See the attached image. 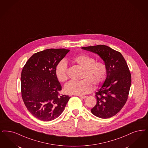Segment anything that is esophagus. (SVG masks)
<instances>
[{
	"label": "esophagus",
	"mask_w": 148,
	"mask_h": 148,
	"mask_svg": "<svg viewBox=\"0 0 148 148\" xmlns=\"http://www.w3.org/2000/svg\"><path fill=\"white\" fill-rule=\"evenodd\" d=\"M79 96L82 99H86L88 97V96H82V95H79Z\"/></svg>",
	"instance_id": "esophagus-1"
}]
</instances>
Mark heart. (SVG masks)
Here are the masks:
<instances>
[{
  "instance_id": "b5f03b06",
  "label": "heart",
  "mask_w": 148,
  "mask_h": 148,
  "mask_svg": "<svg viewBox=\"0 0 148 148\" xmlns=\"http://www.w3.org/2000/svg\"><path fill=\"white\" fill-rule=\"evenodd\" d=\"M74 61L83 69L80 80H71L65 84L64 90L69 94L83 95L88 94L95 85L102 83L107 76L106 64L102 62H96L94 58L88 54H80L74 58ZM68 64L62 59L56 66L55 73L60 82H64L67 79Z\"/></svg>"
}]
</instances>
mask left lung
Listing matches in <instances>:
<instances>
[{
  "instance_id": "left-lung-1",
  "label": "left lung",
  "mask_w": 148,
  "mask_h": 148,
  "mask_svg": "<svg viewBox=\"0 0 148 148\" xmlns=\"http://www.w3.org/2000/svg\"><path fill=\"white\" fill-rule=\"evenodd\" d=\"M98 54L106 64L107 77L95 92L97 103L91 112L101 118H110L119 112L128 99L131 74L122 54L105 45L82 48Z\"/></svg>"
}]
</instances>
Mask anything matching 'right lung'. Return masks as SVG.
Returning <instances> with one entry per match:
<instances>
[{
  "label": "right lung",
  "instance_id": "1",
  "mask_svg": "<svg viewBox=\"0 0 148 148\" xmlns=\"http://www.w3.org/2000/svg\"><path fill=\"white\" fill-rule=\"evenodd\" d=\"M69 52L65 48L47 49L33 54L21 71L22 98L27 109L43 121L58 117L71 97L59 95L62 90L55 68Z\"/></svg>",
  "mask_w": 148,
  "mask_h": 148
}]
</instances>
